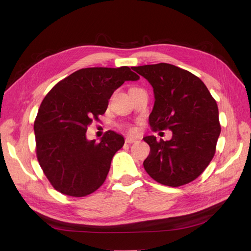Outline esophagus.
<instances>
[{"mask_svg": "<svg viewBox=\"0 0 251 251\" xmlns=\"http://www.w3.org/2000/svg\"><path fill=\"white\" fill-rule=\"evenodd\" d=\"M137 140H138L137 138H134V137H132V136H127V137L126 138V143H134V142H136Z\"/></svg>", "mask_w": 251, "mask_h": 251, "instance_id": "1", "label": "esophagus"}]
</instances>
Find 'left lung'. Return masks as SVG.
I'll return each instance as SVG.
<instances>
[{"label": "left lung", "mask_w": 251, "mask_h": 251, "mask_svg": "<svg viewBox=\"0 0 251 251\" xmlns=\"http://www.w3.org/2000/svg\"><path fill=\"white\" fill-rule=\"evenodd\" d=\"M135 71L154 91L151 126L173 133L166 141H157L155 136L143 138L151 149L144 170L163 185L187 184L200 176L215 155L221 133L217 102L199 77L174 65L139 66Z\"/></svg>", "instance_id": "left-lung-1"}]
</instances>
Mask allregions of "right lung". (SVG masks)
I'll return each instance as SVG.
<instances>
[{"label": "right lung", "mask_w": 251, "mask_h": 251, "mask_svg": "<svg viewBox=\"0 0 251 251\" xmlns=\"http://www.w3.org/2000/svg\"><path fill=\"white\" fill-rule=\"evenodd\" d=\"M138 79L126 66L86 68L60 80L44 98L34 121L36 156L56 191L85 197L102 185L125 138L108 131L96 143L87 138V128L107 111L114 91Z\"/></svg>", "instance_id": "obj_1"}]
</instances>
